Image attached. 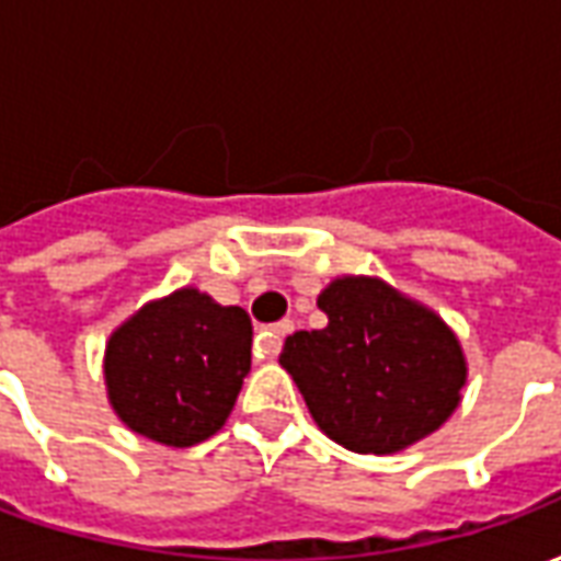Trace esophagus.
<instances>
[{
	"mask_svg": "<svg viewBox=\"0 0 561 561\" xmlns=\"http://www.w3.org/2000/svg\"><path fill=\"white\" fill-rule=\"evenodd\" d=\"M291 330L294 321H288V318H282V321L270 324V328H261V333H257V352L264 354V357H276L282 348V340H285Z\"/></svg>",
	"mask_w": 561,
	"mask_h": 561,
	"instance_id": "34e87169",
	"label": "esophagus"
}]
</instances>
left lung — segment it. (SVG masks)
Instances as JSON below:
<instances>
[{
    "mask_svg": "<svg viewBox=\"0 0 561 561\" xmlns=\"http://www.w3.org/2000/svg\"><path fill=\"white\" fill-rule=\"evenodd\" d=\"M318 309L328 328L288 336L279 364L333 442L397 454L454 414L466 360L435 312L364 276L330 282Z\"/></svg>",
    "mask_w": 561,
    "mask_h": 561,
    "instance_id": "1",
    "label": "left lung"
}]
</instances>
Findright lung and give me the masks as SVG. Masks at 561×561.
I'll use <instances>...</instances> for the list:
<instances>
[{"mask_svg": "<svg viewBox=\"0 0 561 561\" xmlns=\"http://www.w3.org/2000/svg\"><path fill=\"white\" fill-rule=\"evenodd\" d=\"M252 366V321L195 288L147 304L107 342V397L128 430L171 447L219 433Z\"/></svg>", "mask_w": 561, "mask_h": 561, "instance_id": "right-lung-1", "label": "right lung"}]
</instances>
